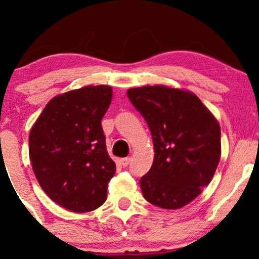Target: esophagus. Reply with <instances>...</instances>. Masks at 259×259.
Here are the masks:
<instances>
[{
	"label": "esophagus",
	"instance_id": "obj_1",
	"mask_svg": "<svg viewBox=\"0 0 259 259\" xmlns=\"http://www.w3.org/2000/svg\"><path fill=\"white\" fill-rule=\"evenodd\" d=\"M130 160H132V158L130 157H125V158H121L120 159V164L123 165V167H127L130 163Z\"/></svg>",
	"mask_w": 259,
	"mask_h": 259
}]
</instances>
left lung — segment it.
Returning a JSON list of instances; mask_svg holds the SVG:
<instances>
[{
    "instance_id": "8db88e82",
    "label": "left lung",
    "mask_w": 259,
    "mask_h": 259,
    "mask_svg": "<svg viewBox=\"0 0 259 259\" xmlns=\"http://www.w3.org/2000/svg\"><path fill=\"white\" fill-rule=\"evenodd\" d=\"M126 95L153 140L152 167L140 180L145 200L164 209L186 206L218 167L219 123L190 91L156 85L129 89Z\"/></svg>"
}]
</instances>
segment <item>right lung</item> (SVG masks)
Returning <instances> with one entry per match:
<instances>
[{
	"instance_id": "right-lung-1",
	"label": "right lung",
	"mask_w": 259,
	"mask_h": 259,
	"mask_svg": "<svg viewBox=\"0 0 259 259\" xmlns=\"http://www.w3.org/2000/svg\"><path fill=\"white\" fill-rule=\"evenodd\" d=\"M112 101L107 85L58 95L47 103L29 135L35 177L53 202L75 213L91 212L107 200L115 173L103 134Z\"/></svg>"
}]
</instances>
